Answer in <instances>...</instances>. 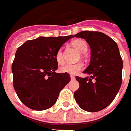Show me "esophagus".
I'll return each mask as SVG.
<instances>
[{
	"instance_id": "1",
	"label": "esophagus",
	"mask_w": 131,
	"mask_h": 131,
	"mask_svg": "<svg viewBox=\"0 0 131 131\" xmlns=\"http://www.w3.org/2000/svg\"><path fill=\"white\" fill-rule=\"evenodd\" d=\"M70 77L71 79H75V76H73V75H70Z\"/></svg>"
}]
</instances>
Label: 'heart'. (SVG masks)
Here are the masks:
<instances>
[{
  "label": "heart",
  "instance_id": "heart-1",
  "mask_svg": "<svg viewBox=\"0 0 131 131\" xmlns=\"http://www.w3.org/2000/svg\"><path fill=\"white\" fill-rule=\"evenodd\" d=\"M72 46L79 52L84 53L88 50V44L85 41L82 39H77L72 41ZM55 59L59 64H62L64 62L63 58V49L60 48L55 54ZM84 68V65L82 63H65L60 68V71L62 73H67L69 74H76L80 71H82Z\"/></svg>",
  "mask_w": 131,
  "mask_h": 131
}]
</instances>
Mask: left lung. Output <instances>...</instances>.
I'll list each match as a JSON object with an SVG mask.
<instances>
[{
    "instance_id": "1",
    "label": "left lung",
    "mask_w": 131,
    "mask_h": 131,
    "mask_svg": "<svg viewBox=\"0 0 131 131\" xmlns=\"http://www.w3.org/2000/svg\"><path fill=\"white\" fill-rule=\"evenodd\" d=\"M74 36L85 39L91 49L90 63L83 71L90 77H76L79 88L74 98L84 111L99 112L113 101L121 87L123 60L117 43L104 33L85 30Z\"/></svg>"
}]
</instances>
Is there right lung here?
<instances>
[{
	"instance_id": "1",
	"label": "right lung",
	"mask_w": 131,
	"mask_h": 131,
	"mask_svg": "<svg viewBox=\"0 0 131 131\" xmlns=\"http://www.w3.org/2000/svg\"><path fill=\"white\" fill-rule=\"evenodd\" d=\"M73 36L38 37L18 48L13 61V85L18 98L28 108L42 111L56 103L59 93L70 82L58 68L55 54Z\"/></svg>"
}]
</instances>
